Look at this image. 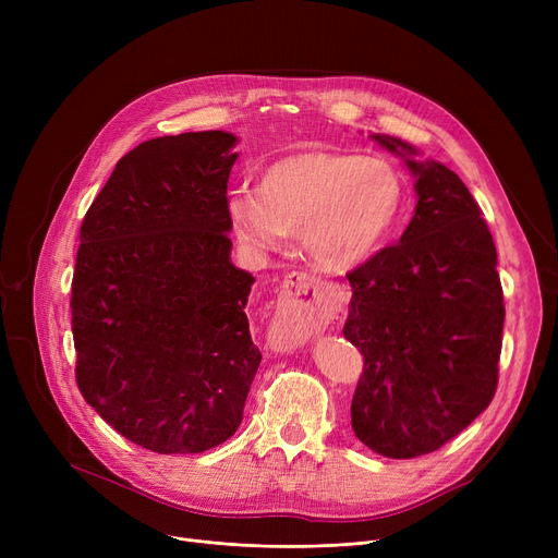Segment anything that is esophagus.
Here are the masks:
<instances>
[{
	"mask_svg": "<svg viewBox=\"0 0 558 558\" xmlns=\"http://www.w3.org/2000/svg\"><path fill=\"white\" fill-rule=\"evenodd\" d=\"M339 299L310 274H289L282 282L274 335L282 343H301L324 330L337 314Z\"/></svg>",
	"mask_w": 558,
	"mask_h": 558,
	"instance_id": "obj_1",
	"label": "esophagus"
}]
</instances>
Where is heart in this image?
Instances as JSON below:
<instances>
[{
	"instance_id": "heart-1",
	"label": "heart",
	"mask_w": 558,
	"mask_h": 558,
	"mask_svg": "<svg viewBox=\"0 0 558 558\" xmlns=\"http://www.w3.org/2000/svg\"><path fill=\"white\" fill-rule=\"evenodd\" d=\"M404 196L402 173L387 158L307 149L271 162L257 190H232L226 213L253 251H276L299 232L316 267L350 271L393 238Z\"/></svg>"
}]
</instances>
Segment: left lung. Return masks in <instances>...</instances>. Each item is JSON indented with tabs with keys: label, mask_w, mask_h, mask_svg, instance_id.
Returning <instances> with one entry per match:
<instances>
[{
	"label": "left lung",
	"mask_w": 558,
	"mask_h": 558,
	"mask_svg": "<svg viewBox=\"0 0 558 558\" xmlns=\"http://www.w3.org/2000/svg\"><path fill=\"white\" fill-rule=\"evenodd\" d=\"M371 140L414 175L416 208L396 246L348 274L343 337L364 355L350 416L366 448L412 459L448 444L490 404L502 284L488 226L459 175L398 137Z\"/></svg>",
	"instance_id": "obj_1"
}]
</instances>
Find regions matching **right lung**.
Returning <instances> with one entry per match:
<instances>
[{"label":"right lung","instance_id":"add662e5","mask_svg":"<svg viewBox=\"0 0 558 558\" xmlns=\"http://www.w3.org/2000/svg\"><path fill=\"white\" fill-rule=\"evenodd\" d=\"M238 142L228 131L142 142L81 223L78 389L110 427L158 454L228 441L262 360L244 314L255 278L234 267L228 240Z\"/></svg>","mask_w":558,"mask_h":558}]
</instances>
